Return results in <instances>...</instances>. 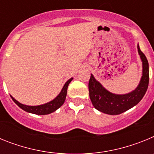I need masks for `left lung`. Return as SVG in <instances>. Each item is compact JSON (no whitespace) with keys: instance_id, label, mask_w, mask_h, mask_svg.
Returning a JSON list of instances; mask_svg holds the SVG:
<instances>
[{"instance_id":"left-lung-1","label":"left lung","mask_w":154,"mask_h":154,"mask_svg":"<svg viewBox=\"0 0 154 154\" xmlns=\"http://www.w3.org/2000/svg\"><path fill=\"white\" fill-rule=\"evenodd\" d=\"M139 55L142 62V76L134 90L126 94H115L107 90L91 74L89 82V97L93 106L103 113L119 115L133 108L140 102L149 85V64L146 56L137 45Z\"/></svg>"}]
</instances>
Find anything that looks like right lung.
Here are the masks:
<instances>
[{
    "label": "right lung",
    "mask_w": 154,
    "mask_h": 154,
    "mask_svg": "<svg viewBox=\"0 0 154 154\" xmlns=\"http://www.w3.org/2000/svg\"><path fill=\"white\" fill-rule=\"evenodd\" d=\"M73 79V78H71L70 79L68 80L66 82L64 85L63 88L62 89L61 92H59L58 96L55 98L54 99H52L51 101L48 102L47 103H45V104L39 105V106H28V105H24L22 103H19L18 101H17L14 97H11L12 100H13L16 104L21 109H22L23 110H24L25 112H30V113L36 114V115H48V114H50L51 112H55L58 109V108H60L62 106L63 103H65V98H66V95H67V89L68 86H69V83H70L72 80Z\"/></svg>",
    "instance_id": "right-lung-1"
}]
</instances>
